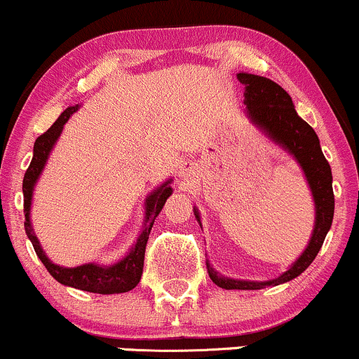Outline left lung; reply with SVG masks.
Wrapping results in <instances>:
<instances>
[{
	"mask_svg": "<svg viewBox=\"0 0 359 359\" xmlns=\"http://www.w3.org/2000/svg\"><path fill=\"white\" fill-rule=\"evenodd\" d=\"M237 78L245 85V105L249 117L259 128H262L276 143L285 147L298 163L302 165L309 180L310 189L315 199V228L309 247L303 252L293 266L278 279L267 283L237 281L219 276L208 266V273L216 286L224 290H261L264 286L279 285V283L291 281L300 276L313 259L317 257L322 243H324L327 231L334 218V191H332V172L329 161L322 153L318 137L315 135L312 126L306 124L302 117H298L293 107L291 97L278 83L269 78L257 76V74L238 73ZM196 218L199 222V215L196 211Z\"/></svg>",
	"mask_w": 359,
	"mask_h": 359,
	"instance_id": "1",
	"label": "left lung"
}]
</instances>
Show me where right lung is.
Here are the masks:
<instances>
[{
    "mask_svg": "<svg viewBox=\"0 0 359 359\" xmlns=\"http://www.w3.org/2000/svg\"><path fill=\"white\" fill-rule=\"evenodd\" d=\"M78 105L68 107L57 121L50 126L49 129L35 140L34 144V158L30 161L29 168H27L25 177H23V211H25V231L27 237L32 242L35 254L41 259L46 269L53 276L56 281L61 285L73 286V288L90 291V293H100V294H112V293H126V291L133 290L140 283L141 274H143V264H144V250H147V242L151 231L155 218L163 208L165 201L172 194V187L168 182H165L160 189H156L151 196L147 199V219H144V228L141 231L140 238H137L135 249L129 252L128 257L122 259L121 262L114 264L110 267H100L95 264H85V266L78 267H61L56 266L46 257L44 250L41 249L37 237L34 235L32 226H30V203H32V191L35 180L41 175L42 168H44L47 156H49L50 149L54 143L61 135L62 128H65L66 121L69 119L71 114L76 112Z\"/></svg>",
    "mask_w": 359,
    "mask_h": 359,
    "instance_id": "obj_1",
    "label": "right lung"
}]
</instances>
